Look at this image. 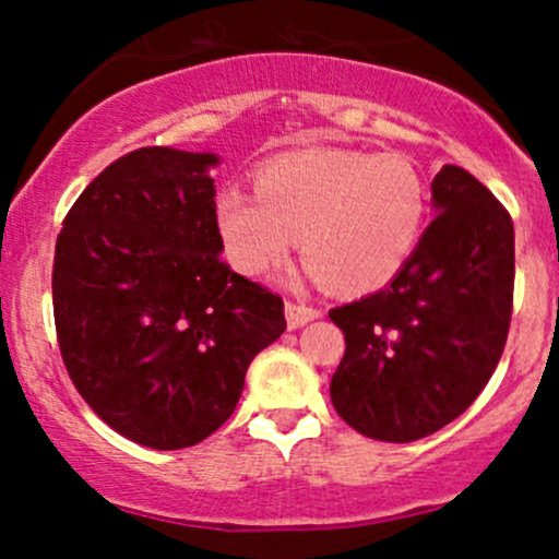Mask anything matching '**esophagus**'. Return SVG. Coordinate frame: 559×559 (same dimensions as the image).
<instances>
[{"label":"esophagus","instance_id":"obj_1","mask_svg":"<svg viewBox=\"0 0 559 559\" xmlns=\"http://www.w3.org/2000/svg\"><path fill=\"white\" fill-rule=\"evenodd\" d=\"M320 318V310L310 305H299V301H286V323L288 329H299V325L310 323V320Z\"/></svg>","mask_w":559,"mask_h":559}]
</instances>
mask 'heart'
I'll return each mask as SVG.
<instances>
[{
    "instance_id": "obj_1",
    "label": "heart",
    "mask_w": 559,
    "mask_h": 559,
    "mask_svg": "<svg viewBox=\"0 0 559 559\" xmlns=\"http://www.w3.org/2000/svg\"><path fill=\"white\" fill-rule=\"evenodd\" d=\"M428 183L413 159L355 150H307L258 173V194L226 186L215 223L236 271L258 278L294 241L316 278L368 294L404 271L428 221Z\"/></svg>"
}]
</instances>
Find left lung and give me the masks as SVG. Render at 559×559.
<instances>
[{
    "label": "left lung",
    "mask_w": 559,
    "mask_h": 559,
    "mask_svg": "<svg viewBox=\"0 0 559 559\" xmlns=\"http://www.w3.org/2000/svg\"><path fill=\"white\" fill-rule=\"evenodd\" d=\"M436 217L404 271L329 316L344 331L331 402L378 441H418L463 415L502 357L515 286V228L478 178L444 165Z\"/></svg>",
    "instance_id": "left-lung-1"
}]
</instances>
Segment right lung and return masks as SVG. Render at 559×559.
<instances>
[{
  "label": "right lung",
  "instance_id": "right-lung-1",
  "mask_svg": "<svg viewBox=\"0 0 559 559\" xmlns=\"http://www.w3.org/2000/svg\"><path fill=\"white\" fill-rule=\"evenodd\" d=\"M213 152L144 146L75 199L55 247L57 342L70 381L126 439L183 449L236 409L284 299L221 260Z\"/></svg>",
  "mask_w": 559,
  "mask_h": 559
}]
</instances>
